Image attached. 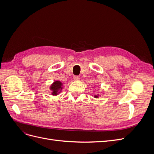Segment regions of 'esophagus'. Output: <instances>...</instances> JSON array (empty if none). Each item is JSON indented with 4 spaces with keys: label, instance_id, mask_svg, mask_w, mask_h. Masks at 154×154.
I'll list each match as a JSON object with an SVG mask.
<instances>
[{
    "label": "esophagus",
    "instance_id": "esophagus-1",
    "mask_svg": "<svg viewBox=\"0 0 154 154\" xmlns=\"http://www.w3.org/2000/svg\"><path fill=\"white\" fill-rule=\"evenodd\" d=\"M73 78H74V80L78 81V80H80V76H74L73 77Z\"/></svg>",
    "mask_w": 154,
    "mask_h": 154
}]
</instances>
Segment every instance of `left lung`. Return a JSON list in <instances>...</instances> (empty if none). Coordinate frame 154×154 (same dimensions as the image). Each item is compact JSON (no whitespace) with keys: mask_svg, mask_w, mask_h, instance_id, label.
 <instances>
[{"mask_svg":"<svg viewBox=\"0 0 154 154\" xmlns=\"http://www.w3.org/2000/svg\"><path fill=\"white\" fill-rule=\"evenodd\" d=\"M95 97H97V96H95Z\"/></svg>","mask_w":154,"mask_h":154,"instance_id":"obj_1","label":"left lung"}]
</instances>
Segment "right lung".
Instances as JSON below:
<instances>
[{
    "label": "right lung",
    "instance_id": "add662e5",
    "mask_svg": "<svg viewBox=\"0 0 154 154\" xmlns=\"http://www.w3.org/2000/svg\"><path fill=\"white\" fill-rule=\"evenodd\" d=\"M62 83L59 81H56L53 83V85L51 87V89L53 91V95H57L58 91L62 88Z\"/></svg>",
    "mask_w": 154,
    "mask_h": 154
}]
</instances>
